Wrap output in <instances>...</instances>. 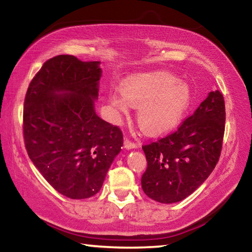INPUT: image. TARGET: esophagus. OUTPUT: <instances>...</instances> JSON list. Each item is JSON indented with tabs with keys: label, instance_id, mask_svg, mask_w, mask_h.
Instances as JSON below:
<instances>
[{
	"label": "esophagus",
	"instance_id": "34e87169",
	"mask_svg": "<svg viewBox=\"0 0 252 252\" xmlns=\"http://www.w3.org/2000/svg\"><path fill=\"white\" fill-rule=\"evenodd\" d=\"M125 148L126 149V150H132V149H136L138 148V146L134 142H131L130 140L126 139L125 140Z\"/></svg>",
	"mask_w": 252,
	"mask_h": 252
}]
</instances>
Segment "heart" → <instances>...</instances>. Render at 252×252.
Listing matches in <instances>:
<instances>
[{
  "label": "heart",
  "instance_id": "heart-1",
  "mask_svg": "<svg viewBox=\"0 0 252 252\" xmlns=\"http://www.w3.org/2000/svg\"><path fill=\"white\" fill-rule=\"evenodd\" d=\"M120 95L110 93L109 104L118 116L136 109V121L148 135H162L180 125L190 108L192 91L186 81L169 72H148L129 76L119 87Z\"/></svg>",
  "mask_w": 252,
  "mask_h": 252
}]
</instances>
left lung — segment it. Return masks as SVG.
Instances as JSON below:
<instances>
[{
	"label": "left lung",
	"mask_w": 252,
	"mask_h": 252,
	"mask_svg": "<svg viewBox=\"0 0 252 252\" xmlns=\"http://www.w3.org/2000/svg\"><path fill=\"white\" fill-rule=\"evenodd\" d=\"M224 122L223 95L211 91L174 133L143 146L148 161L141 178L144 193L157 202L174 203L194 192L219 160Z\"/></svg>",
	"instance_id": "obj_1"
}]
</instances>
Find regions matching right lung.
<instances>
[{
    "label": "right lung",
    "mask_w": 252,
    "mask_h": 252,
    "mask_svg": "<svg viewBox=\"0 0 252 252\" xmlns=\"http://www.w3.org/2000/svg\"><path fill=\"white\" fill-rule=\"evenodd\" d=\"M99 61L73 55L46 61L29 85L23 134L30 159L55 190L70 199L99 192L123 146L118 126L95 113Z\"/></svg>",
    "instance_id": "right-lung-1"
}]
</instances>
